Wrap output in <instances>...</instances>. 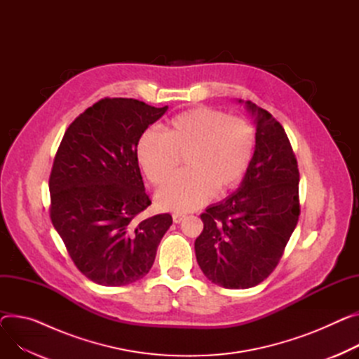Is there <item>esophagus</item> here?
I'll list each match as a JSON object with an SVG mask.
<instances>
[{
	"mask_svg": "<svg viewBox=\"0 0 359 359\" xmlns=\"http://www.w3.org/2000/svg\"><path fill=\"white\" fill-rule=\"evenodd\" d=\"M185 218V214H181V212H174L172 214V219H174V223H181L182 222V219Z\"/></svg>",
	"mask_w": 359,
	"mask_h": 359,
	"instance_id": "1",
	"label": "esophagus"
}]
</instances>
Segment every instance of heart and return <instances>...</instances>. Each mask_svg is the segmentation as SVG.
Here are the masks:
<instances>
[{
	"label": "heart",
	"instance_id": "b5f03b06",
	"mask_svg": "<svg viewBox=\"0 0 359 359\" xmlns=\"http://www.w3.org/2000/svg\"><path fill=\"white\" fill-rule=\"evenodd\" d=\"M256 148L253 125L207 106L178 114L162 135L145 130L135 147L136 161L154 185L167 184L184 155L185 172L156 192L162 210L187 212L204 205L217 192L240 184Z\"/></svg>",
	"mask_w": 359,
	"mask_h": 359
}]
</instances>
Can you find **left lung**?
I'll use <instances>...</instances> for the list:
<instances>
[{"mask_svg": "<svg viewBox=\"0 0 359 359\" xmlns=\"http://www.w3.org/2000/svg\"><path fill=\"white\" fill-rule=\"evenodd\" d=\"M256 125L250 167L231 196L210 205L196 240L198 266L226 289L262 283L278 266L299 218V171L287 135L267 110L237 99Z\"/></svg>", "mask_w": 359, "mask_h": 359, "instance_id": "left-lung-1", "label": "left lung"}]
</instances>
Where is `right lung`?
Here are the masks:
<instances>
[{"mask_svg": "<svg viewBox=\"0 0 359 359\" xmlns=\"http://www.w3.org/2000/svg\"><path fill=\"white\" fill-rule=\"evenodd\" d=\"M167 110L102 99L76 118L59 147L48 184L51 223L77 269L97 285L142 279L172 224L168 212L135 222L151 204L135 147Z\"/></svg>", "mask_w": 359, "mask_h": 359, "instance_id": "obj_1", "label": "right lung"}]
</instances>
